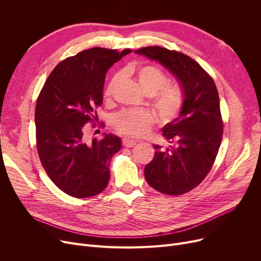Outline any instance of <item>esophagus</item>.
Returning a JSON list of instances; mask_svg holds the SVG:
<instances>
[{"label": "esophagus", "instance_id": "esophagus-1", "mask_svg": "<svg viewBox=\"0 0 261 261\" xmlns=\"http://www.w3.org/2000/svg\"><path fill=\"white\" fill-rule=\"evenodd\" d=\"M122 145L127 147V148H131V147H134L136 145V142L133 141V140H129V139H123L122 140Z\"/></svg>", "mask_w": 261, "mask_h": 261}]
</instances>
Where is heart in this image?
Returning <instances> with one entry per match:
<instances>
[{"instance_id": "obj_1", "label": "heart", "mask_w": 261, "mask_h": 261, "mask_svg": "<svg viewBox=\"0 0 261 261\" xmlns=\"http://www.w3.org/2000/svg\"><path fill=\"white\" fill-rule=\"evenodd\" d=\"M138 82L141 89L147 95L154 96V107L163 121L171 120L183 103L182 93L174 87H164L167 78L158 67L152 65H143L139 68H129L127 71ZM120 75H115L109 81L105 91L106 97H110L120 82ZM153 116L148 111L127 110L115 117L116 129L125 135L132 138H141L147 134L153 125Z\"/></svg>"}]
</instances>
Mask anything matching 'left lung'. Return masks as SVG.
Instances as JSON below:
<instances>
[{
    "label": "left lung",
    "instance_id": "obj_1",
    "mask_svg": "<svg viewBox=\"0 0 261 261\" xmlns=\"http://www.w3.org/2000/svg\"><path fill=\"white\" fill-rule=\"evenodd\" d=\"M165 66L180 82V114L162 128L168 146L153 145V160L145 166L147 183L164 195L177 196L197 187L207 175L222 141L223 123L213 78L186 55L161 46L135 50Z\"/></svg>",
    "mask_w": 261,
    "mask_h": 261
}]
</instances>
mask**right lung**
Returning <instances> with one entry per match:
<instances>
[{"instance_id": "obj_1", "label": "right lung", "mask_w": 261, "mask_h": 261, "mask_svg": "<svg viewBox=\"0 0 261 261\" xmlns=\"http://www.w3.org/2000/svg\"><path fill=\"white\" fill-rule=\"evenodd\" d=\"M131 49L93 47L61 61L48 76L37 99V149L49 179L65 194L90 198L110 180V162L121 148L120 138L103 134L92 141L85 125L98 121L106 73Z\"/></svg>"}]
</instances>
